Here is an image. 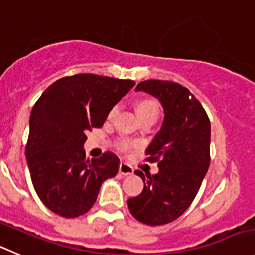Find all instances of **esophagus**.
I'll use <instances>...</instances> for the list:
<instances>
[{"instance_id":"1","label":"esophagus","mask_w":255,"mask_h":255,"mask_svg":"<svg viewBox=\"0 0 255 255\" xmlns=\"http://www.w3.org/2000/svg\"><path fill=\"white\" fill-rule=\"evenodd\" d=\"M119 173L124 176L131 175V174H134V169H132L129 164H126V162H121L120 168H119Z\"/></svg>"}]
</instances>
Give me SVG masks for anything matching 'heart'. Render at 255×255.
<instances>
[{
    "label": "heart",
    "instance_id": "1",
    "mask_svg": "<svg viewBox=\"0 0 255 255\" xmlns=\"http://www.w3.org/2000/svg\"><path fill=\"white\" fill-rule=\"evenodd\" d=\"M136 110H137V115L140 116H145V115H157V105L154 100H149V99H145V100H140L139 103L136 104ZM119 111V106H114L113 109L109 113V119L113 120L114 118L116 116ZM132 146V142L129 141V140L123 139L118 142V149L120 151H128L130 147Z\"/></svg>",
    "mask_w": 255,
    "mask_h": 255
}]
</instances>
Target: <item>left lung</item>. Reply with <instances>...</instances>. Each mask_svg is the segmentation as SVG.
Wrapping results in <instances>:
<instances>
[{"label":"left lung","mask_w":255,"mask_h":255,"mask_svg":"<svg viewBox=\"0 0 255 255\" xmlns=\"http://www.w3.org/2000/svg\"><path fill=\"white\" fill-rule=\"evenodd\" d=\"M135 91H144L161 104L164 121L145 154L159 171H135L144 189L128 200L132 217L147 225L178 219L193 203L210 164V121L202 104L188 89L171 81L146 80Z\"/></svg>","instance_id":"obj_1"}]
</instances>
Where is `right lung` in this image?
Here are the masks:
<instances>
[{
    "mask_svg": "<svg viewBox=\"0 0 255 255\" xmlns=\"http://www.w3.org/2000/svg\"><path fill=\"white\" fill-rule=\"evenodd\" d=\"M132 80L94 74L62 77L33 105L26 159L33 188L55 214L76 218L95 204L101 184L114 178L120 160L113 152L87 159L86 132L101 128Z\"/></svg>",
    "mask_w": 255,
    "mask_h": 255,
    "instance_id": "right-lung-1",
    "label": "right lung"
}]
</instances>
